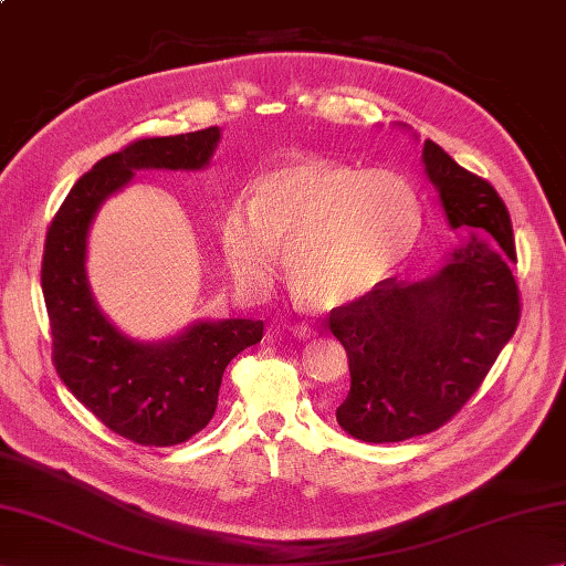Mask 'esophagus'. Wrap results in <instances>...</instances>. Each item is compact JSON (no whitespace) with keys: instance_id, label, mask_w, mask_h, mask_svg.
<instances>
[{"instance_id":"esophagus-1","label":"esophagus","mask_w":566,"mask_h":566,"mask_svg":"<svg viewBox=\"0 0 566 566\" xmlns=\"http://www.w3.org/2000/svg\"><path fill=\"white\" fill-rule=\"evenodd\" d=\"M292 333L296 335V338H304V340H308V338H316V326H311V323H294L292 326Z\"/></svg>"}]
</instances>
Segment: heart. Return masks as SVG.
<instances>
[{
    "label": "heart",
    "instance_id": "heart-1",
    "mask_svg": "<svg viewBox=\"0 0 566 566\" xmlns=\"http://www.w3.org/2000/svg\"><path fill=\"white\" fill-rule=\"evenodd\" d=\"M423 207L411 179L331 158H298L264 172L250 203L228 207L221 250L240 284L260 290L284 245L292 290L316 308L363 302L411 255Z\"/></svg>",
    "mask_w": 566,
    "mask_h": 566
}]
</instances>
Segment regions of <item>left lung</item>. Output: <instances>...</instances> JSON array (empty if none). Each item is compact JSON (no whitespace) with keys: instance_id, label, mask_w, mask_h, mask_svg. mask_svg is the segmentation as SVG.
Returning <instances> with one entry per match:
<instances>
[{"instance_id":"left-lung-1","label":"left lung","mask_w":566,"mask_h":566,"mask_svg":"<svg viewBox=\"0 0 566 566\" xmlns=\"http://www.w3.org/2000/svg\"><path fill=\"white\" fill-rule=\"evenodd\" d=\"M423 165L450 226L469 228L467 240L428 280L391 276L328 321L350 365V391L335 418L363 442H401L448 423L521 321L506 203L438 143H423Z\"/></svg>"}]
</instances>
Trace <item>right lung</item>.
<instances>
[{
  "instance_id": "right-lung-1",
  "label": "right lung",
  "mask_w": 566,
  "mask_h": 566,
  "mask_svg": "<svg viewBox=\"0 0 566 566\" xmlns=\"http://www.w3.org/2000/svg\"><path fill=\"white\" fill-rule=\"evenodd\" d=\"M221 130L140 138L106 155L70 189L48 228L41 286L51 321L53 365L75 399L102 423L146 448L187 442L209 426L228 363L262 340V321H199L177 338L138 343L94 302L87 233L102 203L136 170H201Z\"/></svg>"
}]
</instances>
